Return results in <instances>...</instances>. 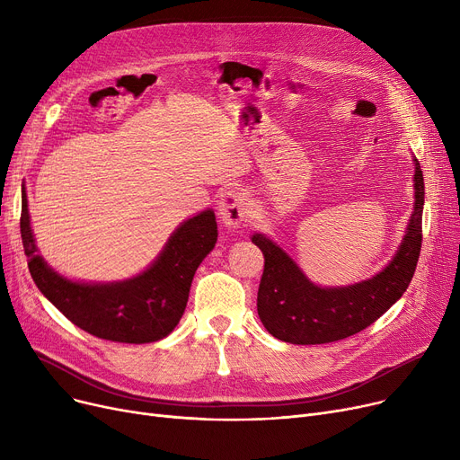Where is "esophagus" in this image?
<instances>
[{
  "instance_id": "obj_1",
  "label": "esophagus",
  "mask_w": 460,
  "mask_h": 460,
  "mask_svg": "<svg viewBox=\"0 0 460 460\" xmlns=\"http://www.w3.org/2000/svg\"><path fill=\"white\" fill-rule=\"evenodd\" d=\"M217 216L227 227H238L248 217V199L243 190H227L217 203Z\"/></svg>"
}]
</instances>
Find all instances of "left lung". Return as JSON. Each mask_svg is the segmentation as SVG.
<instances>
[{"instance_id":"obj_1","label":"left lung","mask_w":460,"mask_h":460,"mask_svg":"<svg viewBox=\"0 0 460 460\" xmlns=\"http://www.w3.org/2000/svg\"><path fill=\"white\" fill-rule=\"evenodd\" d=\"M414 212L402 243L388 267L376 276L347 287L311 283L298 264L261 233L252 243L264 255L257 293V313L276 340L293 345H323L345 340L373 324L406 291L421 252V216L425 184L414 158Z\"/></svg>"}]
</instances>
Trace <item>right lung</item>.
I'll return each mask as SVG.
<instances>
[{
	"label": "right lung",
	"instance_id": "1",
	"mask_svg": "<svg viewBox=\"0 0 460 460\" xmlns=\"http://www.w3.org/2000/svg\"><path fill=\"white\" fill-rule=\"evenodd\" d=\"M20 233L35 285L72 324L101 340L141 345L164 340L179 324L193 274L216 244L217 226L210 208L188 217L147 270L113 283L72 281L48 267L35 246L26 188Z\"/></svg>",
	"mask_w": 460,
	"mask_h": 460
}]
</instances>
